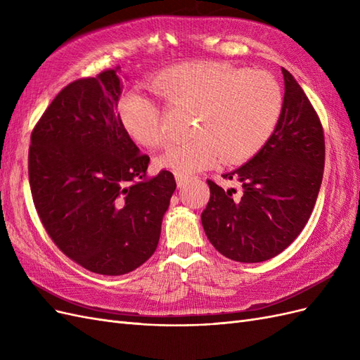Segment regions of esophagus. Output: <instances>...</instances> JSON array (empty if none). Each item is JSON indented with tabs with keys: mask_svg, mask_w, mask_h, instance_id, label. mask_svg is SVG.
Returning a JSON list of instances; mask_svg holds the SVG:
<instances>
[{
	"mask_svg": "<svg viewBox=\"0 0 360 360\" xmlns=\"http://www.w3.org/2000/svg\"><path fill=\"white\" fill-rule=\"evenodd\" d=\"M176 180H177V186L180 189L186 186V184L189 183V179L186 176H181V174H176Z\"/></svg>",
	"mask_w": 360,
	"mask_h": 360,
	"instance_id": "esophagus-1",
	"label": "esophagus"
}]
</instances>
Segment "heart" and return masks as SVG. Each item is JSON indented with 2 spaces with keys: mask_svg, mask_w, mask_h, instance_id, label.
<instances>
[{
  "mask_svg": "<svg viewBox=\"0 0 360 360\" xmlns=\"http://www.w3.org/2000/svg\"><path fill=\"white\" fill-rule=\"evenodd\" d=\"M153 89L171 106L195 111L192 135L167 148L160 163L181 176L254 158L275 134L284 94L267 70H242L217 61H188L162 70ZM126 132L139 146L160 147L167 139L160 106L132 91L120 105Z\"/></svg>",
  "mask_w": 360,
  "mask_h": 360,
  "instance_id": "heart-1",
  "label": "heart"
}]
</instances>
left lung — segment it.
Returning a JSON list of instances; mask_svg holds the SVG:
<instances>
[{
	"instance_id": "1",
	"label": "left lung",
	"mask_w": 360,
	"mask_h": 360,
	"mask_svg": "<svg viewBox=\"0 0 360 360\" xmlns=\"http://www.w3.org/2000/svg\"><path fill=\"white\" fill-rule=\"evenodd\" d=\"M284 110L275 134L246 165L228 172L243 193L213 180L210 201L201 214L210 243L238 263H259L288 248L314 210L324 171V132L308 96L282 69Z\"/></svg>"
}]
</instances>
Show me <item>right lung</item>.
Returning a JSON list of instances; mask_svg holds the SVG:
<instances>
[{
    "instance_id": "obj_1",
    "label": "right lung",
    "mask_w": 360,
    "mask_h": 360,
    "mask_svg": "<svg viewBox=\"0 0 360 360\" xmlns=\"http://www.w3.org/2000/svg\"><path fill=\"white\" fill-rule=\"evenodd\" d=\"M120 68L70 82L31 132L30 189L52 242L76 264L118 276L153 255L177 184L123 127Z\"/></svg>"
}]
</instances>
